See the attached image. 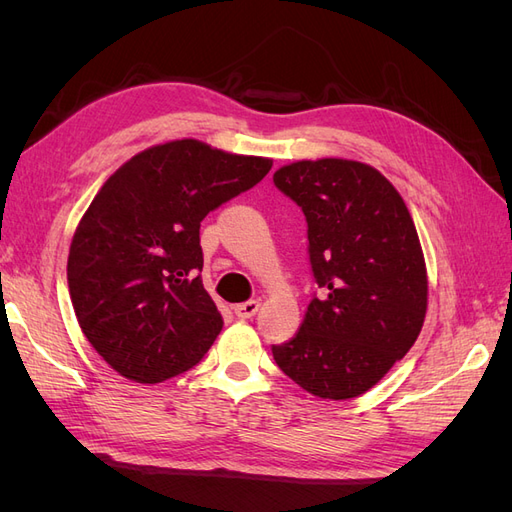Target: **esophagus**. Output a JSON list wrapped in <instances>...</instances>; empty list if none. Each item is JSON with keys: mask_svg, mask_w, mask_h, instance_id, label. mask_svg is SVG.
Returning <instances> with one entry per match:
<instances>
[{"mask_svg": "<svg viewBox=\"0 0 512 512\" xmlns=\"http://www.w3.org/2000/svg\"><path fill=\"white\" fill-rule=\"evenodd\" d=\"M258 307H260V303H258V301H245V303H239V305L232 307V312H235V316H237V318L245 320V318H252V316H256Z\"/></svg>", "mask_w": 512, "mask_h": 512, "instance_id": "1", "label": "esophagus"}]
</instances>
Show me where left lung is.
<instances>
[{"instance_id": "1", "label": "left lung", "mask_w": 512, "mask_h": 512, "mask_svg": "<svg viewBox=\"0 0 512 512\" xmlns=\"http://www.w3.org/2000/svg\"><path fill=\"white\" fill-rule=\"evenodd\" d=\"M273 183L305 215L320 288L273 359L307 393L359 397L404 359L425 320L427 271L408 207L376 168L352 160L294 162Z\"/></svg>"}]
</instances>
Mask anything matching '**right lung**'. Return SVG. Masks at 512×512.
<instances>
[{
  "instance_id": "1",
  "label": "right lung",
  "mask_w": 512,
  "mask_h": 512,
  "mask_svg": "<svg viewBox=\"0 0 512 512\" xmlns=\"http://www.w3.org/2000/svg\"><path fill=\"white\" fill-rule=\"evenodd\" d=\"M271 166L185 138L102 185L74 232L68 288L89 344L121 376L164 382L207 354L224 322L200 280V222Z\"/></svg>"
}]
</instances>
